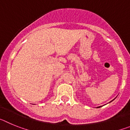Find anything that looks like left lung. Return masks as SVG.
I'll list each match as a JSON object with an SVG mask.
<instances>
[{
	"mask_svg": "<svg viewBox=\"0 0 130 130\" xmlns=\"http://www.w3.org/2000/svg\"><path fill=\"white\" fill-rule=\"evenodd\" d=\"M114 100H115V99H114ZM112 101H111V102H112ZM101 107V106H100V107H98L97 108H99V107Z\"/></svg>",
	"mask_w": 130,
	"mask_h": 130,
	"instance_id": "8db88e82",
	"label": "left lung"
}]
</instances>
